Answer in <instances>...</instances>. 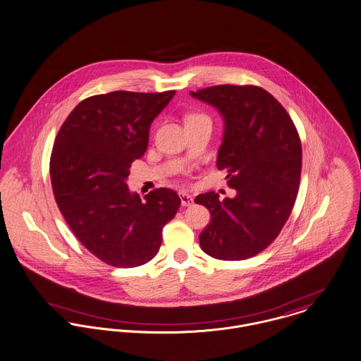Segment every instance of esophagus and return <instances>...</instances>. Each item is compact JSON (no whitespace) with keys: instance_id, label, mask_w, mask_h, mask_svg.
Masks as SVG:
<instances>
[{"instance_id":"esophagus-1","label":"esophagus","mask_w":361,"mask_h":361,"mask_svg":"<svg viewBox=\"0 0 361 361\" xmlns=\"http://www.w3.org/2000/svg\"><path fill=\"white\" fill-rule=\"evenodd\" d=\"M180 199H181L183 206H191L194 203L192 195L187 194V192H180Z\"/></svg>"}]
</instances>
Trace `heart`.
Wrapping results in <instances>:
<instances>
[{
    "mask_svg": "<svg viewBox=\"0 0 361 361\" xmlns=\"http://www.w3.org/2000/svg\"><path fill=\"white\" fill-rule=\"evenodd\" d=\"M195 116H200V115H190V116H188V119H191V118H195Z\"/></svg>",
    "mask_w": 361,
    "mask_h": 361,
    "instance_id": "heart-1",
    "label": "heart"
}]
</instances>
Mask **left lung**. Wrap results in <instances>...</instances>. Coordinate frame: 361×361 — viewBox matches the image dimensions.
<instances>
[{
  "mask_svg": "<svg viewBox=\"0 0 361 361\" xmlns=\"http://www.w3.org/2000/svg\"><path fill=\"white\" fill-rule=\"evenodd\" d=\"M217 109L224 135L217 167L228 171L233 197L197 195L212 221L199 235L213 258L239 261L267 249L288 220L298 194L302 148L290 115L262 87L219 85L191 92Z\"/></svg>",
  "mask_w": 361,
  "mask_h": 361,
  "instance_id": "left-lung-1",
  "label": "left lung"
}]
</instances>
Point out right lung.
<instances>
[{
  "instance_id": "add662e5",
  "label": "right lung",
  "mask_w": 361,
  "mask_h": 361,
  "mask_svg": "<svg viewBox=\"0 0 361 361\" xmlns=\"http://www.w3.org/2000/svg\"><path fill=\"white\" fill-rule=\"evenodd\" d=\"M174 93L116 90L87 97L56 136L51 157L56 203L83 246L112 267L151 261L164 226L181 204L170 188L141 199L126 184L132 162L148 148L152 121Z\"/></svg>"
}]
</instances>
